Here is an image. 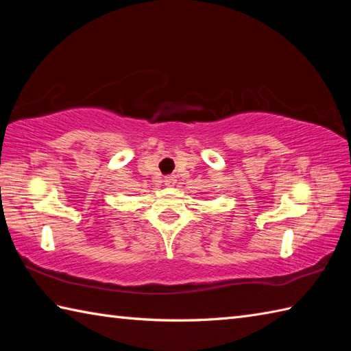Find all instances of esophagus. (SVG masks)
<instances>
[{
  "label": "esophagus",
  "instance_id": "1",
  "mask_svg": "<svg viewBox=\"0 0 351 351\" xmlns=\"http://www.w3.org/2000/svg\"><path fill=\"white\" fill-rule=\"evenodd\" d=\"M164 182H166V185H169V187H171V185L176 184V176L175 175L164 176Z\"/></svg>",
  "mask_w": 351,
  "mask_h": 351
}]
</instances>
